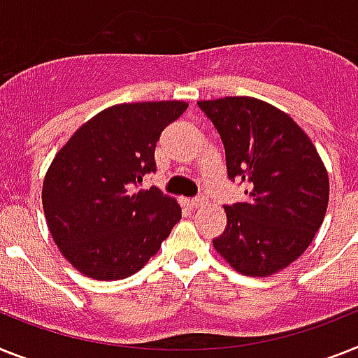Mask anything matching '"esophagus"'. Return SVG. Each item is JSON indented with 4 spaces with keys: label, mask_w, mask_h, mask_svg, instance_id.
<instances>
[{
    "label": "esophagus",
    "mask_w": 358,
    "mask_h": 358,
    "mask_svg": "<svg viewBox=\"0 0 358 358\" xmlns=\"http://www.w3.org/2000/svg\"><path fill=\"white\" fill-rule=\"evenodd\" d=\"M206 203V196H196L194 199H192V206L194 208H199V206H203Z\"/></svg>",
    "instance_id": "obj_1"
}]
</instances>
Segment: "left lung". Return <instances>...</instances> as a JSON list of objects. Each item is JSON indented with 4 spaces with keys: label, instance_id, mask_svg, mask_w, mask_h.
I'll list each match as a JSON object with an SVG mask.
<instances>
[{
    "label": "left lung",
    "instance_id": "left-lung-1",
    "mask_svg": "<svg viewBox=\"0 0 358 358\" xmlns=\"http://www.w3.org/2000/svg\"><path fill=\"white\" fill-rule=\"evenodd\" d=\"M225 146L230 181L247 199L227 205V229L214 249L247 276L291 265L320 229L329 179L311 138L287 113L250 96L197 102Z\"/></svg>",
    "mask_w": 358,
    "mask_h": 358
}]
</instances>
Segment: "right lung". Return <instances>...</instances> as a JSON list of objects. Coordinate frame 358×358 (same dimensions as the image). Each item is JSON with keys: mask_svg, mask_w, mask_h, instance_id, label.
Segmentation results:
<instances>
[{"mask_svg": "<svg viewBox=\"0 0 358 358\" xmlns=\"http://www.w3.org/2000/svg\"><path fill=\"white\" fill-rule=\"evenodd\" d=\"M188 104H119L80 126L56 153L41 190L45 220L64 258L94 280H122L157 254L181 220L159 188L137 190L157 170L162 129Z\"/></svg>", "mask_w": 358, "mask_h": 358, "instance_id": "obj_1", "label": "right lung"}]
</instances>
